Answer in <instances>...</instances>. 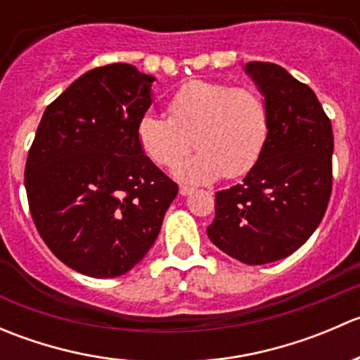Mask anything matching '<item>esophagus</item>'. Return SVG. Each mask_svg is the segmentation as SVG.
I'll use <instances>...</instances> for the list:
<instances>
[{
  "label": "esophagus",
  "instance_id": "obj_1",
  "mask_svg": "<svg viewBox=\"0 0 360 360\" xmlns=\"http://www.w3.org/2000/svg\"><path fill=\"white\" fill-rule=\"evenodd\" d=\"M179 193L183 195V197H186V195L193 193V188H190V186H179Z\"/></svg>",
  "mask_w": 360,
  "mask_h": 360
}]
</instances>
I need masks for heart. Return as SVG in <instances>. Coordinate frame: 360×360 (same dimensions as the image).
Masks as SVG:
<instances>
[{"instance_id":"1","label":"heart","mask_w":360,"mask_h":360,"mask_svg":"<svg viewBox=\"0 0 360 360\" xmlns=\"http://www.w3.org/2000/svg\"><path fill=\"white\" fill-rule=\"evenodd\" d=\"M167 116L148 112L137 123L143 153L169 167L195 144L193 157L181 160L174 172L190 183L248 174L263 153L270 134V110L254 89L223 82L193 79L167 103Z\"/></svg>"}]
</instances>
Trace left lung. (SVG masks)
Here are the masks:
<instances>
[{"mask_svg":"<svg viewBox=\"0 0 360 360\" xmlns=\"http://www.w3.org/2000/svg\"><path fill=\"white\" fill-rule=\"evenodd\" d=\"M270 110V134L244 183L216 193L207 235L245 264L288 257L311 237L333 191V137L314 90L271 63L245 64Z\"/></svg>","mask_w":360,"mask_h":360,"instance_id":"1","label":"left lung"}]
</instances>
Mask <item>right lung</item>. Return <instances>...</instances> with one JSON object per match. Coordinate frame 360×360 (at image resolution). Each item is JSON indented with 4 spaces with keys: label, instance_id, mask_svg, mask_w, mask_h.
<instances>
[{
    "label": "right lung",
    "instance_id": "obj_1",
    "mask_svg": "<svg viewBox=\"0 0 360 360\" xmlns=\"http://www.w3.org/2000/svg\"><path fill=\"white\" fill-rule=\"evenodd\" d=\"M153 79L122 63L85 72L49 104L29 148L24 183L36 230L89 277L136 266L177 195L137 141Z\"/></svg>",
    "mask_w": 360,
    "mask_h": 360
}]
</instances>
